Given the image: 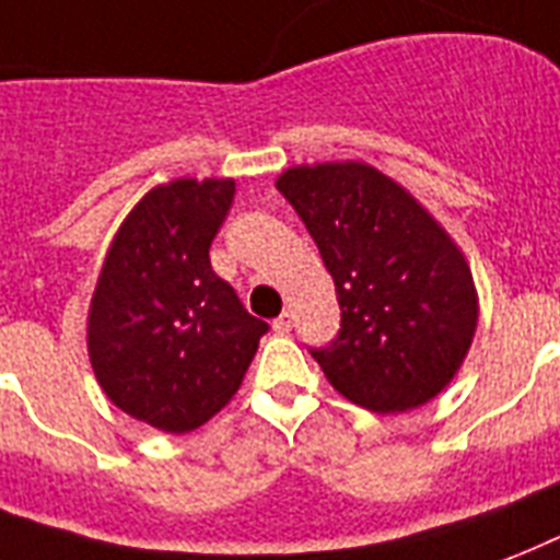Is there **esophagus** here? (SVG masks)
Here are the masks:
<instances>
[{"instance_id": "obj_1", "label": "esophagus", "mask_w": 560, "mask_h": 560, "mask_svg": "<svg viewBox=\"0 0 560 560\" xmlns=\"http://www.w3.org/2000/svg\"><path fill=\"white\" fill-rule=\"evenodd\" d=\"M275 332H292V312H283V315L275 320Z\"/></svg>"}]
</instances>
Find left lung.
Listing matches in <instances>:
<instances>
[{"label":"left lung","mask_w":560,"mask_h":560,"mask_svg":"<svg viewBox=\"0 0 560 560\" xmlns=\"http://www.w3.org/2000/svg\"><path fill=\"white\" fill-rule=\"evenodd\" d=\"M277 189L336 283L339 336L310 350L329 385L376 415L418 409L444 392L479 320L474 275L450 233L359 160L285 168Z\"/></svg>","instance_id":"1"}]
</instances>
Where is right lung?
I'll list each match as a JSON object with an SVG mask.
<instances>
[{
    "label": "right lung",
    "instance_id": "add662e5",
    "mask_svg": "<svg viewBox=\"0 0 560 560\" xmlns=\"http://www.w3.org/2000/svg\"><path fill=\"white\" fill-rule=\"evenodd\" d=\"M231 177H177L128 212L104 257L86 318V350L107 400L184 435L240 392L268 332L210 266L233 203Z\"/></svg>",
    "mask_w": 560,
    "mask_h": 560
}]
</instances>
